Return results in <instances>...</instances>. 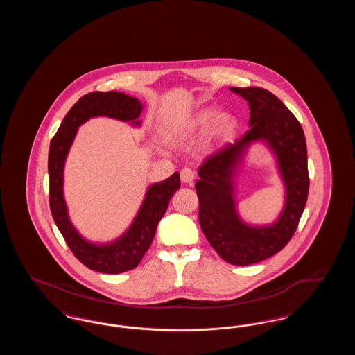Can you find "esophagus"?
<instances>
[{"mask_svg":"<svg viewBox=\"0 0 355 355\" xmlns=\"http://www.w3.org/2000/svg\"><path fill=\"white\" fill-rule=\"evenodd\" d=\"M194 178H196V174L193 170L189 169V168L181 170V181L184 184H191L194 181Z\"/></svg>","mask_w":355,"mask_h":355,"instance_id":"esophagus-1","label":"esophagus"}]
</instances>
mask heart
I'll list each match as a JSON object with an SVG mask.
<instances>
[{
	"label": "heart",
	"mask_w": 355,
	"mask_h": 355,
	"mask_svg": "<svg viewBox=\"0 0 355 355\" xmlns=\"http://www.w3.org/2000/svg\"><path fill=\"white\" fill-rule=\"evenodd\" d=\"M213 117V112L209 109L201 110L198 113H196L194 116H191L190 119L184 121L177 129H175V135H189L193 133L198 129L203 128L206 123H209V121ZM234 125V119L230 113L227 112H220L214 116L213 122H211V135H220L229 129H232V126Z\"/></svg>",
	"instance_id": "1"
}]
</instances>
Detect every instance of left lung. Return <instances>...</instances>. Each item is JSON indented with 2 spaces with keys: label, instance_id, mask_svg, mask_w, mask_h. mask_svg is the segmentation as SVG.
Segmentation results:
<instances>
[{
  "label": "left lung",
  "instance_id": "left-lung-1",
  "mask_svg": "<svg viewBox=\"0 0 355 355\" xmlns=\"http://www.w3.org/2000/svg\"><path fill=\"white\" fill-rule=\"evenodd\" d=\"M250 107V129L234 144H226L203 159L196 190L203 234L220 258L232 265L248 266L281 252L294 236L309 194L307 148L298 119L285 103L262 87H230ZM265 141L275 153L286 184V206L271 225L252 227L236 213V170L247 148Z\"/></svg>",
  "mask_w": 355,
  "mask_h": 355
}]
</instances>
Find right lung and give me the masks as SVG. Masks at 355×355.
Segmentation results:
<instances>
[{"mask_svg": "<svg viewBox=\"0 0 355 355\" xmlns=\"http://www.w3.org/2000/svg\"><path fill=\"white\" fill-rule=\"evenodd\" d=\"M141 112V101L125 93L93 92L73 105L51 139L48 159L51 216L70 250L90 270L119 274L135 269L150 248L158 222L164 217L173 194L181 186L178 171L165 181L149 186L130 227L109 243L86 241L69 220L64 198V166L78 126L92 117L100 116L125 122L132 121V125L139 126Z\"/></svg>", "mask_w": 355, "mask_h": 355, "instance_id": "right-lung-1", "label": "right lung"}]
</instances>
